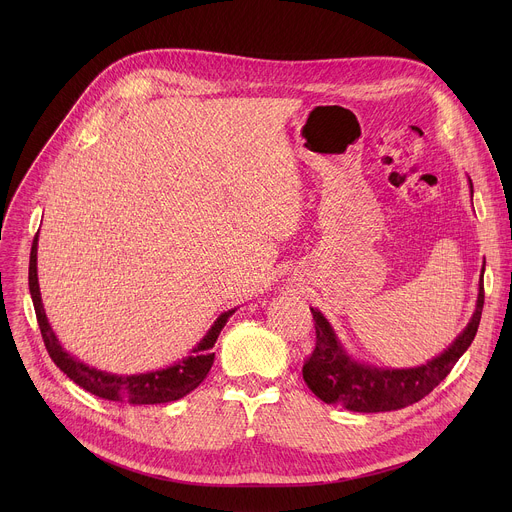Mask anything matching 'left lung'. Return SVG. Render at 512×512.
I'll use <instances>...</instances> for the list:
<instances>
[{"instance_id": "obj_1", "label": "left lung", "mask_w": 512, "mask_h": 512, "mask_svg": "<svg viewBox=\"0 0 512 512\" xmlns=\"http://www.w3.org/2000/svg\"><path fill=\"white\" fill-rule=\"evenodd\" d=\"M468 184L470 194H474L470 178ZM484 265L480 269L476 308L466 328L444 352L411 369L375 367V364L356 360L340 342L326 316L318 308H310L316 322V350L302 371L308 389L324 403H338L358 413L397 411L429 395L450 375L478 332L484 306Z\"/></svg>"}]
</instances>
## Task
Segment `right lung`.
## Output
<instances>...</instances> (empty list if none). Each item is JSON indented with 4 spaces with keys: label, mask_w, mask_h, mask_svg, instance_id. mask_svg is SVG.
<instances>
[{
    "label": "right lung",
    "mask_w": 512,
    "mask_h": 512,
    "mask_svg": "<svg viewBox=\"0 0 512 512\" xmlns=\"http://www.w3.org/2000/svg\"><path fill=\"white\" fill-rule=\"evenodd\" d=\"M28 283H30V296L34 302L44 344L56 367L72 383H77L85 391L115 403L154 405V403H170L186 397L206 379L214 362V352H210V348L214 346L218 334H221L229 318L237 312V308H231L218 316L208 328V332L202 336V340L188 352V356H184L182 360H176L174 364H170V367L145 371L137 375H117V373H107V371L89 367L87 362L79 360L75 354H70L54 334L44 312L40 283H38V235L34 237L32 251H30Z\"/></svg>",
    "instance_id": "1"
}]
</instances>
